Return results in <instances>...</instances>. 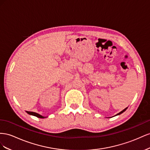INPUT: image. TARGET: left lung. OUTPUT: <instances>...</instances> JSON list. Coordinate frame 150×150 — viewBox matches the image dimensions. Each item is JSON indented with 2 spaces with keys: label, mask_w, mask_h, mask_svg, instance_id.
Segmentation results:
<instances>
[{
  "label": "left lung",
  "mask_w": 150,
  "mask_h": 150,
  "mask_svg": "<svg viewBox=\"0 0 150 150\" xmlns=\"http://www.w3.org/2000/svg\"><path fill=\"white\" fill-rule=\"evenodd\" d=\"M127 109V108H125V109H124V110H122V111H121V112H119V113H118V114H116V115H120L121 114H122V113H123L124 112H125V110H126Z\"/></svg>",
  "instance_id": "left-lung-1"
}]
</instances>
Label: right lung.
Instances as JSON below:
<instances>
[{"instance_id":"add662e5","label":"right lung","mask_w":150,"mask_h":150,"mask_svg":"<svg viewBox=\"0 0 150 150\" xmlns=\"http://www.w3.org/2000/svg\"><path fill=\"white\" fill-rule=\"evenodd\" d=\"M26 112H27L28 114H29V115H34V116H36V117H38V118H41V119H43V118H45V117H46L42 116V115H40V114H38V113H36V112H29V111H26Z\"/></svg>"}]
</instances>
